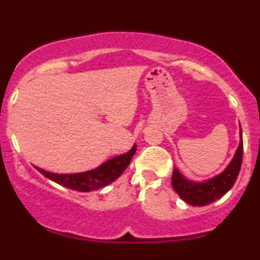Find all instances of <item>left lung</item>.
I'll use <instances>...</instances> for the list:
<instances>
[{
    "label": "left lung",
    "mask_w": 260,
    "mask_h": 260,
    "mask_svg": "<svg viewBox=\"0 0 260 260\" xmlns=\"http://www.w3.org/2000/svg\"><path fill=\"white\" fill-rule=\"evenodd\" d=\"M239 132V146L234 153V157L232 158L228 167L218 176L203 180V182H196V180L185 178L178 169L174 168L173 176H172V185L182 198V201L193 207H203L222 198L233 187L239 174L243 159L242 128Z\"/></svg>",
    "instance_id": "1"
}]
</instances>
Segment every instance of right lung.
Returning a JSON list of instances; mask_svg holds the SVG:
<instances>
[{
    "label": "right lung",
    "instance_id": "obj_1",
    "mask_svg": "<svg viewBox=\"0 0 260 260\" xmlns=\"http://www.w3.org/2000/svg\"><path fill=\"white\" fill-rule=\"evenodd\" d=\"M136 151H137V146L135 144L124 154L111 158L97 168L87 172H81V173L58 174L47 172L45 169L38 168V167H36V169L46 178L51 179L52 182H56L57 184L63 185L66 188L78 190V192H92V190H97L100 188L106 187L117 178H119L123 171L129 166Z\"/></svg>",
    "mask_w": 260,
    "mask_h": 260
}]
</instances>
